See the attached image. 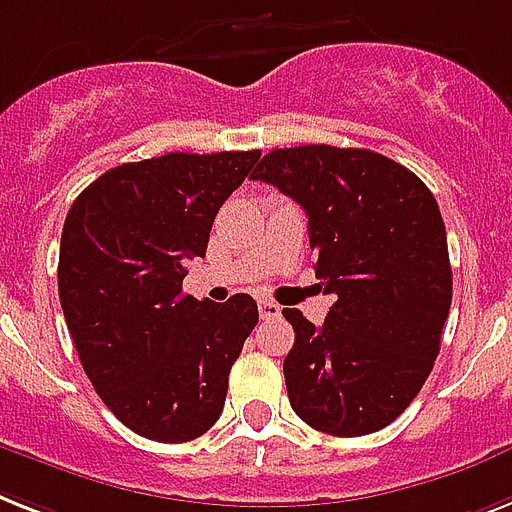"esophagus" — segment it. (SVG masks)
<instances>
[{
    "label": "esophagus",
    "instance_id": "34e87169",
    "mask_svg": "<svg viewBox=\"0 0 512 512\" xmlns=\"http://www.w3.org/2000/svg\"><path fill=\"white\" fill-rule=\"evenodd\" d=\"M259 314H261V320H275V317H280L282 314V306L275 304V301H261Z\"/></svg>",
    "mask_w": 512,
    "mask_h": 512
}]
</instances>
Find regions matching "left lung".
<instances>
[{
    "label": "left lung",
    "instance_id": "8db88e82",
    "mask_svg": "<svg viewBox=\"0 0 512 512\" xmlns=\"http://www.w3.org/2000/svg\"><path fill=\"white\" fill-rule=\"evenodd\" d=\"M251 177L304 208L314 272L335 296L322 327L282 312L296 333L290 407L330 436L386 428L431 375L452 304L439 203L402 163L359 147H280Z\"/></svg>",
    "mask_w": 512,
    "mask_h": 512
}]
</instances>
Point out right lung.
Listing matches in <instances>:
<instances>
[{"instance_id":"right-lung-1","label":"right lung","mask_w":512,"mask_h":512,"mask_svg":"<svg viewBox=\"0 0 512 512\" xmlns=\"http://www.w3.org/2000/svg\"><path fill=\"white\" fill-rule=\"evenodd\" d=\"M259 150L166 153L94 179L65 216L57 290L94 391L126 428L182 444L219 420L245 338L248 293L211 304L182 293L219 208Z\"/></svg>"}]
</instances>
